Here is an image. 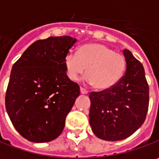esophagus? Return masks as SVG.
Segmentation results:
<instances>
[{
  "label": "esophagus",
  "mask_w": 159,
  "mask_h": 159,
  "mask_svg": "<svg viewBox=\"0 0 159 159\" xmlns=\"http://www.w3.org/2000/svg\"><path fill=\"white\" fill-rule=\"evenodd\" d=\"M80 92H81V93H82V94H87V93H88V91H87V90L82 88V87L80 88Z\"/></svg>",
  "instance_id": "1"
}]
</instances>
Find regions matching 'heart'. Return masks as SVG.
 Listing matches in <instances>:
<instances>
[{
  "label": "heart",
  "mask_w": 159,
  "mask_h": 159,
  "mask_svg": "<svg viewBox=\"0 0 159 159\" xmlns=\"http://www.w3.org/2000/svg\"><path fill=\"white\" fill-rule=\"evenodd\" d=\"M63 66L72 81H76L86 69V82L96 90L105 91L115 86L122 78L126 59L103 44L87 43L80 47L76 55L67 54Z\"/></svg>",
  "instance_id": "1"
}]
</instances>
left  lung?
<instances>
[{
    "instance_id": "obj_1",
    "label": "left lung",
    "mask_w": 159,
    "mask_h": 159,
    "mask_svg": "<svg viewBox=\"0 0 159 159\" xmlns=\"http://www.w3.org/2000/svg\"><path fill=\"white\" fill-rule=\"evenodd\" d=\"M126 73L112 88L92 92L89 122L99 139L116 141L132 135L143 124L148 109L149 91L142 64L123 50Z\"/></svg>"
}]
</instances>
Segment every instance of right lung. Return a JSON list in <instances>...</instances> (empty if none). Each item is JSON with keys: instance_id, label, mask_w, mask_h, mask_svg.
<instances>
[{"instance_id": "right-lung-1", "label": "right lung", "mask_w": 159, "mask_h": 159, "mask_svg": "<svg viewBox=\"0 0 159 159\" xmlns=\"http://www.w3.org/2000/svg\"><path fill=\"white\" fill-rule=\"evenodd\" d=\"M75 42L69 36L37 40L12 66L5 106L16 130L30 141L57 139L79 96V85L66 76L63 66Z\"/></svg>"}]
</instances>
